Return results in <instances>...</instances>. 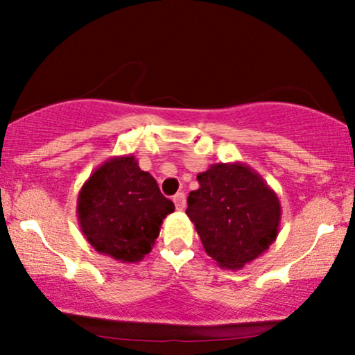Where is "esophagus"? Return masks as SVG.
Returning <instances> with one entry per match:
<instances>
[{
  "mask_svg": "<svg viewBox=\"0 0 355 355\" xmlns=\"http://www.w3.org/2000/svg\"><path fill=\"white\" fill-rule=\"evenodd\" d=\"M173 202H175V207H177V210L185 209V205H187L185 193H183V191H178V193L173 197Z\"/></svg>",
  "mask_w": 355,
  "mask_h": 355,
  "instance_id": "esophagus-1",
  "label": "esophagus"
}]
</instances>
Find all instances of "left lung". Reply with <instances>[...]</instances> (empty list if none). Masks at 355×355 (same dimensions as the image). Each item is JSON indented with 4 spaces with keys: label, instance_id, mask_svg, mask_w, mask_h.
Returning a JSON list of instances; mask_svg holds the SVG:
<instances>
[{
    "label": "left lung",
    "instance_id": "8db88e82",
    "mask_svg": "<svg viewBox=\"0 0 355 355\" xmlns=\"http://www.w3.org/2000/svg\"><path fill=\"white\" fill-rule=\"evenodd\" d=\"M197 180L187 215L207 255L218 267L240 270L267 252L279 235L282 207L262 175L234 162L210 165Z\"/></svg>",
    "mask_w": 355,
    "mask_h": 355
}]
</instances>
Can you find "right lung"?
<instances>
[{
	"label": "right lung",
	"instance_id": "add662e5",
	"mask_svg": "<svg viewBox=\"0 0 355 355\" xmlns=\"http://www.w3.org/2000/svg\"><path fill=\"white\" fill-rule=\"evenodd\" d=\"M175 210L135 155L112 157L80 189L76 217L98 254L135 263L152 252L164 218Z\"/></svg>",
	"mask_w": 355,
	"mask_h": 355
}]
</instances>
